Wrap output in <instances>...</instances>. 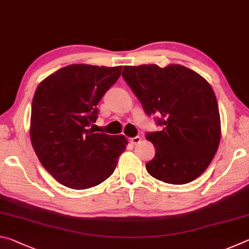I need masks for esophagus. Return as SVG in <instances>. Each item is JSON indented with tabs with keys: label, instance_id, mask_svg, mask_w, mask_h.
Segmentation results:
<instances>
[{
	"label": "esophagus",
	"instance_id": "34e87169",
	"mask_svg": "<svg viewBox=\"0 0 249 249\" xmlns=\"http://www.w3.org/2000/svg\"><path fill=\"white\" fill-rule=\"evenodd\" d=\"M141 141H142V138L140 137V136H136V137H133V138H130L129 140V142H130V144L132 145H137V144H140L141 142Z\"/></svg>",
	"mask_w": 249,
	"mask_h": 249
}]
</instances>
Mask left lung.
Segmentation results:
<instances>
[{
  "label": "left lung",
  "mask_w": 249,
  "mask_h": 249,
  "mask_svg": "<svg viewBox=\"0 0 249 249\" xmlns=\"http://www.w3.org/2000/svg\"><path fill=\"white\" fill-rule=\"evenodd\" d=\"M123 79L147 115L157 116L159 132L147 133L155 157L148 174L166 183L196 179L212 161L221 140V119L212 87L181 65L125 66Z\"/></svg>",
  "instance_id": "8db88e82"
}]
</instances>
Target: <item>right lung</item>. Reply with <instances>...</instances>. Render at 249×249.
<instances>
[{"label":"right lung","instance_id":"obj_1","mask_svg":"<svg viewBox=\"0 0 249 249\" xmlns=\"http://www.w3.org/2000/svg\"><path fill=\"white\" fill-rule=\"evenodd\" d=\"M122 66L70 65L39 83L32 103L31 142L43 167L66 187L103 182L126 149L124 135L95 133L96 105L120 78Z\"/></svg>","mask_w":249,"mask_h":249}]
</instances>
